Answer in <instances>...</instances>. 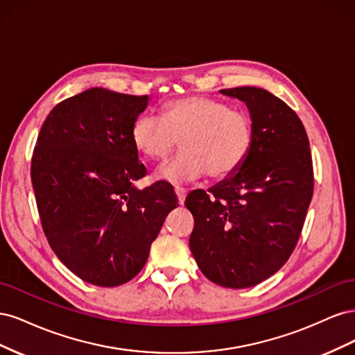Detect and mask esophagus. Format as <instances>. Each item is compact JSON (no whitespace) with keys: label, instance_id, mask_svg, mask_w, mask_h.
Segmentation results:
<instances>
[{"label":"esophagus","instance_id":"34e87169","mask_svg":"<svg viewBox=\"0 0 355 355\" xmlns=\"http://www.w3.org/2000/svg\"><path fill=\"white\" fill-rule=\"evenodd\" d=\"M175 192H176V197L179 204H184L185 197H187V189L182 188V187H175Z\"/></svg>","mask_w":355,"mask_h":355}]
</instances>
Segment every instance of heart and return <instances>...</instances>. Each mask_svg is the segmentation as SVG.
I'll use <instances>...</instances> for the list:
<instances>
[{"instance_id": "b5f03b06", "label": "heart", "mask_w": 355, "mask_h": 355, "mask_svg": "<svg viewBox=\"0 0 355 355\" xmlns=\"http://www.w3.org/2000/svg\"><path fill=\"white\" fill-rule=\"evenodd\" d=\"M132 141L146 159L164 161L180 142L184 153L161 170V178L180 184L207 173L213 180L232 176L254 145L252 116L206 96H184L163 106V120L137 116Z\"/></svg>"}]
</instances>
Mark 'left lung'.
<instances>
[{
    "label": "left lung",
    "mask_w": 355,
    "mask_h": 355,
    "mask_svg": "<svg viewBox=\"0 0 355 355\" xmlns=\"http://www.w3.org/2000/svg\"><path fill=\"white\" fill-rule=\"evenodd\" d=\"M220 93L245 102L254 145L239 173L187 197L194 216L189 249L210 282L245 288L293 253L314 192L313 157L302 121L277 96L249 85Z\"/></svg>",
    "instance_id": "1"
}]
</instances>
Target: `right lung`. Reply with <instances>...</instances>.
<instances>
[{
    "label": "right lung",
    "mask_w": 355,
    "mask_h": 355,
    "mask_svg": "<svg viewBox=\"0 0 355 355\" xmlns=\"http://www.w3.org/2000/svg\"><path fill=\"white\" fill-rule=\"evenodd\" d=\"M148 96L89 89L59 102L42 123L31 159L41 227L51 250L81 280L101 287L130 282L145 266L173 187L146 176L132 125Z\"/></svg>",
    "instance_id": "1"
}]
</instances>
